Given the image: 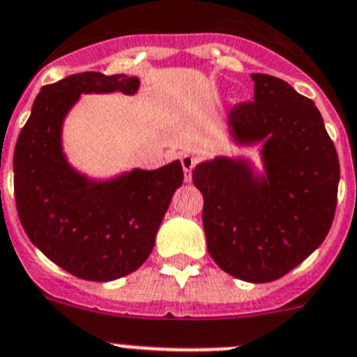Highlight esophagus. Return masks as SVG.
<instances>
[{"label": "esophagus", "instance_id": "1", "mask_svg": "<svg viewBox=\"0 0 357 357\" xmlns=\"http://www.w3.org/2000/svg\"><path fill=\"white\" fill-rule=\"evenodd\" d=\"M196 165V158L191 154H184L182 155V168H184V178L185 182H191L192 178V168Z\"/></svg>", "mask_w": 357, "mask_h": 357}]
</instances>
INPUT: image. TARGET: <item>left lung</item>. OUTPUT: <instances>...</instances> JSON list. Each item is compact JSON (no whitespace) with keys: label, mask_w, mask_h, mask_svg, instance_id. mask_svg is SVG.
Returning <instances> with one entry per match:
<instances>
[{"label":"left lung","mask_w":357,"mask_h":357,"mask_svg":"<svg viewBox=\"0 0 357 357\" xmlns=\"http://www.w3.org/2000/svg\"><path fill=\"white\" fill-rule=\"evenodd\" d=\"M254 101L227 115L231 140L259 145L263 172L247 158H217L192 169L203 195L206 247L217 266L263 284L284 277L328 235L340 165L315 103L284 80L252 73Z\"/></svg>","instance_id":"1"}]
</instances>
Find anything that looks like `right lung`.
<instances>
[{
	"label": "right lung",
	"instance_id": "right-lung-1",
	"mask_svg": "<svg viewBox=\"0 0 357 357\" xmlns=\"http://www.w3.org/2000/svg\"><path fill=\"white\" fill-rule=\"evenodd\" d=\"M138 87V77L98 71L42 87L13 152L17 213L26 235L57 266L94 282L121 278L145 263L184 181L181 161L100 181L73 168L64 154V119L82 94L133 96Z\"/></svg>",
	"mask_w": 357,
	"mask_h": 357
}]
</instances>
